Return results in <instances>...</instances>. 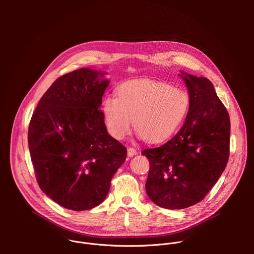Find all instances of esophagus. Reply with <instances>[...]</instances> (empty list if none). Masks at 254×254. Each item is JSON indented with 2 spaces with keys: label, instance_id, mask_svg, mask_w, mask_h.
Here are the masks:
<instances>
[{
  "label": "esophagus",
  "instance_id": "obj_1",
  "mask_svg": "<svg viewBox=\"0 0 254 254\" xmlns=\"http://www.w3.org/2000/svg\"><path fill=\"white\" fill-rule=\"evenodd\" d=\"M137 154L136 150L133 149V148H127V156L130 158V157H133Z\"/></svg>",
  "mask_w": 254,
  "mask_h": 254
}]
</instances>
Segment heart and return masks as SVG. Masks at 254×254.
Wrapping results in <instances>:
<instances>
[{"mask_svg": "<svg viewBox=\"0 0 254 254\" xmlns=\"http://www.w3.org/2000/svg\"><path fill=\"white\" fill-rule=\"evenodd\" d=\"M118 97L106 95L102 115L108 132L117 139L135 130L149 142L171 136L188 114L190 97L185 90L151 80H135L123 84Z\"/></svg>", "mask_w": 254, "mask_h": 254, "instance_id": "heart-1", "label": "heart"}]
</instances>
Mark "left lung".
Segmentation results:
<instances>
[{
  "mask_svg": "<svg viewBox=\"0 0 254 254\" xmlns=\"http://www.w3.org/2000/svg\"><path fill=\"white\" fill-rule=\"evenodd\" d=\"M181 73L190 97L185 123L162 146L141 152L150 162L147 194L166 209H184L203 200L229 159L230 119L212 82Z\"/></svg>",
  "mask_w": 254,
  "mask_h": 254,
  "instance_id": "left-lung-1",
  "label": "left lung"
}]
</instances>
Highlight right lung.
Instances as JSON below:
<instances>
[{
  "instance_id": "1",
  "label": "right lung",
  "mask_w": 254,
  "mask_h": 254,
  "mask_svg": "<svg viewBox=\"0 0 254 254\" xmlns=\"http://www.w3.org/2000/svg\"><path fill=\"white\" fill-rule=\"evenodd\" d=\"M104 74L80 68L59 77L29 125V151L40 189L73 211L102 203L127 158V148L108 134L99 110L110 83Z\"/></svg>"
}]
</instances>
